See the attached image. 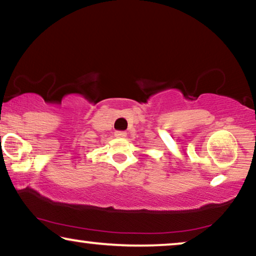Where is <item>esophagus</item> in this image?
Here are the masks:
<instances>
[{"instance_id":"34e87169","label":"esophagus","mask_w":256,"mask_h":256,"mask_svg":"<svg viewBox=\"0 0 256 256\" xmlns=\"http://www.w3.org/2000/svg\"><path fill=\"white\" fill-rule=\"evenodd\" d=\"M114 136H116V138H125V136H126V132L116 131L114 132Z\"/></svg>"}]
</instances>
